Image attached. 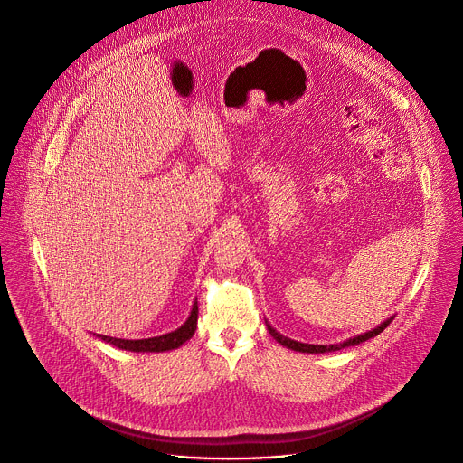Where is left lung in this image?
Wrapping results in <instances>:
<instances>
[{"label": "left lung", "mask_w": 463, "mask_h": 463, "mask_svg": "<svg viewBox=\"0 0 463 463\" xmlns=\"http://www.w3.org/2000/svg\"><path fill=\"white\" fill-rule=\"evenodd\" d=\"M392 320H393V317L383 320L379 326H375L373 329H370V332H364V334H361V335H355V337L346 339V341L337 343V345H307V343H298V341H293V339L284 337L282 334H279L277 329H275L268 320H266V326H268V329H269V334L273 335V339H275L277 343H280L282 346L289 348V350L302 352V354H327V352H337V350H343V348H348V346H355V345H361V343H364V341H368V339H372V337H377Z\"/></svg>", "instance_id": "obj_1"}]
</instances>
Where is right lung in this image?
Here are the masks:
<instances>
[{"instance_id":"obj_1","label":"right lung","mask_w":463,"mask_h":463,"mask_svg":"<svg viewBox=\"0 0 463 463\" xmlns=\"http://www.w3.org/2000/svg\"><path fill=\"white\" fill-rule=\"evenodd\" d=\"M195 327H197V300H194L192 309L188 318L170 334L159 335V337H150V339H115V337H108V335H97L100 341L113 345L118 350H126V352H170L175 350L179 346H183L194 334H195Z\"/></svg>"}]
</instances>
